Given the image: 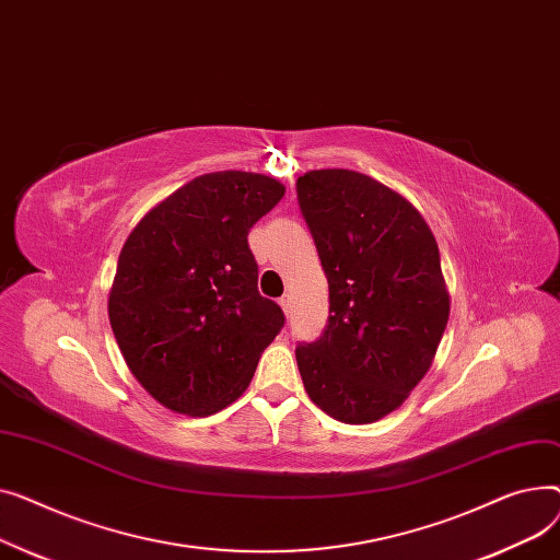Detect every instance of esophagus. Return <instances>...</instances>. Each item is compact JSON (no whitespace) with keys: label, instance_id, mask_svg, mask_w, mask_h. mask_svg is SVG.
<instances>
[{"label":"esophagus","instance_id":"34e87169","mask_svg":"<svg viewBox=\"0 0 560 560\" xmlns=\"http://www.w3.org/2000/svg\"><path fill=\"white\" fill-rule=\"evenodd\" d=\"M291 305H293V299H291L289 293H284L282 299H280V307L284 310V314H287V316H289V312H291Z\"/></svg>","mask_w":560,"mask_h":560}]
</instances>
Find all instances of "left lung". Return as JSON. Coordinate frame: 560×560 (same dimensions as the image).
Returning a JSON list of instances; mask_svg holds the SVG:
<instances>
[{
  "label": "left lung",
  "mask_w": 560,
  "mask_h": 560,
  "mask_svg": "<svg viewBox=\"0 0 560 560\" xmlns=\"http://www.w3.org/2000/svg\"><path fill=\"white\" fill-rule=\"evenodd\" d=\"M330 284L323 335L295 348L307 396L369 424L396 411L430 371L450 316L434 233L396 189L352 170L295 183Z\"/></svg>",
  "instance_id": "8db88e82"
}]
</instances>
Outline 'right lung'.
<instances>
[{
	"instance_id": "obj_1",
	"label": "right lung",
	"mask_w": 560,
	"mask_h": 560,
	"mask_svg": "<svg viewBox=\"0 0 560 560\" xmlns=\"http://www.w3.org/2000/svg\"><path fill=\"white\" fill-rule=\"evenodd\" d=\"M284 196L253 172L189 180L124 242L108 316L130 373L162 407L210 416L248 388L284 325L257 291L248 230Z\"/></svg>"
}]
</instances>
